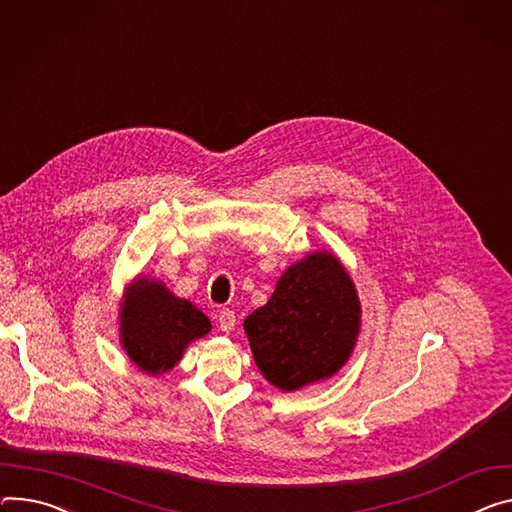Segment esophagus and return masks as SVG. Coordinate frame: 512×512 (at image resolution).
<instances>
[{"instance_id":"obj_1","label":"esophagus","mask_w":512,"mask_h":512,"mask_svg":"<svg viewBox=\"0 0 512 512\" xmlns=\"http://www.w3.org/2000/svg\"><path fill=\"white\" fill-rule=\"evenodd\" d=\"M235 324H237L235 312L228 310V308H222L220 314H218V327H220V331L222 333H230L232 329H235Z\"/></svg>"}]
</instances>
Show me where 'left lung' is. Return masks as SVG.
Listing matches in <instances>:
<instances>
[{
	"instance_id": "1",
	"label": "left lung",
	"mask_w": 512,
	"mask_h": 512,
	"mask_svg": "<svg viewBox=\"0 0 512 512\" xmlns=\"http://www.w3.org/2000/svg\"><path fill=\"white\" fill-rule=\"evenodd\" d=\"M243 327L263 378L282 392H296L333 378L349 361L361 329V302L341 259L314 251L282 273L267 304Z\"/></svg>"
}]
</instances>
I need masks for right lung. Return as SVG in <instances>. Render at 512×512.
Segmentation results:
<instances>
[{
	"instance_id": "add662e5",
	"label": "right lung",
	"mask_w": 512,
	"mask_h": 512,
	"mask_svg": "<svg viewBox=\"0 0 512 512\" xmlns=\"http://www.w3.org/2000/svg\"><path fill=\"white\" fill-rule=\"evenodd\" d=\"M118 312L120 345L147 376L167 374L188 345L212 329L210 318L198 306L143 273L126 286Z\"/></svg>"
}]
</instances>
